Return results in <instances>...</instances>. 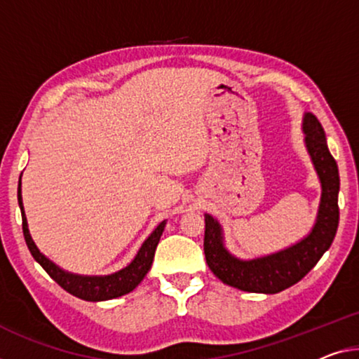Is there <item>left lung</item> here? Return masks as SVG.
I'll list each match as a JSON object with an SVG mask.
<instances>
[{"label":"left lung","mask_w":359,"mask_h":359,"mask_svg":"<svg viewBox=\"0 0 359 359\" xmlns=\"http://www.w3.org/2000/svg\"><path fill=\"white\" fill-rule=\"evenodd\" d=\"M303 133L323 189L316 223L310 234L271 255L241 260L226 250L222 224L205 213L203 252L207 264L219 280L231 287L255 294H278L305 278L332 244L339 226L337 162L330 156L321 123L310 112L303 117Z\"/></svg>","instance_id":"8db88e82"}]
</instances>
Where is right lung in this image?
Returning a JSON list of instances; mask_svg holds the SVG:
<instances>
[{"label":"right lung","instance_id":"1","mask_svg":"<svg viewBox=\"0 0 359 359\" xmlns=\"http://www.w3.org/2000/svg\"><path fill=\"white\" fill-rule=\"evenodd\" d=\"M22 176V175H20ZM18 201L22 212V229H24V237L27 242V247L32 253V257L41 264L43 269L56 280V283L67 290L69 294L79 297L81 300L86 302H102L122 297L128 292L133 290L137 284L144 279L149 269L152 266L154 253H156L157 244L161 241V236L165 229L167 222H162L152 231V234L144 241V244L141 245L140 252L136 253L135 260L131 262L128 266H125L120 271L107 276H80L69 271H64L62 268H59L57 264H54L49 258H46L43 253L38 250V247L33 242L29 224H27L25 212H24V203H22V189H20V181L18 187Z\"/></svg>","mask_w":359,"mask_h":359}]
</instances>
